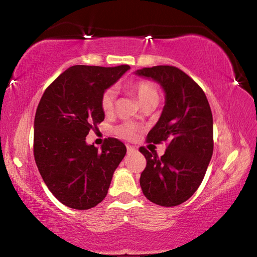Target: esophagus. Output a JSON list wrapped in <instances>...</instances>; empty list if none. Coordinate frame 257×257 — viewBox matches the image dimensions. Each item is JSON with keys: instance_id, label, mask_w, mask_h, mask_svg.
<instances>
[{"instance_id": "obj_1", "label": "esophagus", "mask_w": 257, "mask_h": 257, "mask_svg": "<svg viewBox=\"0 0 257 257\" xmlns=\"http://www.w3.org/2000/svg\"><path fill=\"white\" fill-rule=\"evenodd\" d=\"M127 151H128V153H133V152H136V149H135V147L132 145H127Z\"/></svg>"}]
</instances>
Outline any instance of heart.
<instances>
[{"label": "heart", "mask_w": 257, "mask_h": 257, "mask_svg": "<svg viewBox=\"0 0 257 257\" xmlns=\"http://www.w3.org/2000/svg\"><path fill=\"white\" fill-rule=\"evenodd\" d=\"M130 90L136 95L139 103H141L142 105L145 102L150 101V99H158L159 97L158 92H156L154 86L147 81L135 82V84H133L132 87H130ZM114 101H115L114 90L112 88L106 89L101 97L102 110L105 113L111 112L113 106H114ZM115 132L121 137L132 139L135 137V135L137 133V127L133 123H123L119 125V127L115 129Z\"/></svg>", "instance_id": "1"}]
</instances>
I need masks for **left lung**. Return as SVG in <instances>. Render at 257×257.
<instances>
[{
	"label": "left lung",
	"mask_w": 257,
	"mask_h": 257,
	"mask_svg": "<svg viewBox=\"0 0 257 257\" xmlns=\"http://www.w3.org/2000/svg\"><path fill=\"white\" fill-rule=\"evenodd\" d=\"M162 87L165 102L147 142H169L158 155L141 147L146 168L141 187L147 199L161 206H177L202 184L213 154V116L205 94L196 82L172 66L143 68L134 72Z\"/></svg>",
	"instance_id": "left-lung-1"
}]
</instances>
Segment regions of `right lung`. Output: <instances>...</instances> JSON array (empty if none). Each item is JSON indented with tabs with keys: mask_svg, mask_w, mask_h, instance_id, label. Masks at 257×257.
Returning <instances> with one entry per match:
<instances>
[{
	"mask_svg": "<svg viewBox=\"0 0 257 257\" xmlns=\"http://www.w3.org/2000/svg\"><path fill=\"white\" fill-rule=\"evenodd\" d=\"M129 66H73L47 87L34 122V156L47 188L64 205L88 210L105 198L115 169L127 153L107 138L97 149L86 143L89 130L105 118L103 93Z\"/></svg>",
	"mask_w": 257,
	"mask_h": 257,
	"instance_id": "right-lung-1",
	"label": "right lung"
}]
</instances>
